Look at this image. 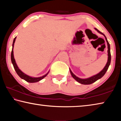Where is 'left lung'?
Returning a JSON list of instances; mask_svg holds the SVG:
<instances>
[{
	"mask_svg": "<svg viewBox=\"0 0 121 121\" xmlns=\"http://www.w3.org/2000/svg\"><path fill=\"white\" fill-rule=\"evenodd\" d=\"M95 30H97V32H99V34L102 35H104V36L105 37V39L106 40V42H107V48H108V51H107V52H108V60H107V63H106V65L104 67V69H102V70L99 72L97 74H96L95 75H93L92 76L89 77V78H79L77 77L76 76L75 74H73V73L71 71V70H70V69H69V70H70V73H71V76H72V77L74 78L76 81L82 84H84V85H89V84H92L93 83L95 82V81H97L98 79H99L101 78V77H102L104 76V75L105 74V73H106V71L108 70V67H109V65L110 64V61H111V54H110V44H109V43H108V40H107V39L106 38V37L105 36V35H104L103 33H102V32H100V31H99L97 29L95 28Z\"/></svg>",
	"mask_w": 121,
	"mask_h": 121,
	"instance_id": "1",
	"label": "left lung"
}]
</instances>
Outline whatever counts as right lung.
Here are the masks:
<instances>
[{"label": "right lung", "instance_id": "obj_1", "mask_svg": "<svg viewBox=\"0 0 121 121\" xmlns=\"http://www.w3.org/2000/svg\"><path fill=\"white\" fill-rule=\"evenodd\" d=\"M16 38V37H15V38L13 40V45H12V52H11V61L12 64L13 65V67L14 68V69L16 71L17 74L19 76V77L20 78H21L22 79H24L27 82L29 83H36V82H38L40 81V80H42V79H43L44 77H45L49 73V71L46 73L45 75H44L40 77H32V76H30L26 74L25 73H24L23 72L20 70L19 69V67H18L17 64L15 62V60L14 59V52H13V48H14V43H15V39Z\"/></svg>", "mask_w": 121, "mask_h": 121}]
</instances>
